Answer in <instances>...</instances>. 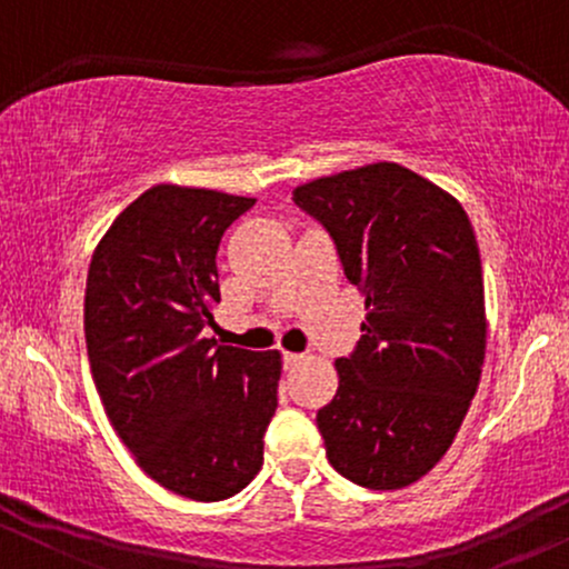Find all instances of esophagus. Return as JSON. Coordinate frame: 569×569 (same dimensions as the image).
<instances>
[{"label":"esophagus","mask_w":569,"mask_h":569,"mask_svg":"<svg viewBox=\"0 0 569 569\" xmlns=\"http://www.w3.org/2000/svg\"><path fill=\"white\" fill-rule=\"evenodd\" d=\"M305 361V356L302 352H289V350H283V363L286 367H297V363H302Z\"/></svg>","instance_id":"1"}]
</instances>
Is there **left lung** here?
I'll return each mask as SVG.
<instances>
[{
    "label": "left lung",
    "instance_id": "left-lung-1",
    "mask_svg": "<svg viewBox=\"0 0 569 569\" xmlns=\"http://www.w3.org/2000/svg\"><path fill=\"white\" fill-rule=\"evenodd\" d=\"M335 238L345 276L367 299L339 388L318 409L326 457L367 489H403L452 447L487 350L481 257L457 198L398 162L293 189Z\"/></svg>",
    "mask_w": 569,
    "mask_h": 569
}]
</instances>
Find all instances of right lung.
Instances as JSON below:
<instances>
[{
  "instance_id": "add662e5",
  "label": "right lung",
  "mask_w": 569,
  "mask_h": 569,
  "mask_svg": "<svg viewBox=\"0 0 569 569\" xmlns=\"http://www.w3.org/2000/svg\"><path fill=\"white\" fill-rule=\"evenodd\" d=\"M253 198L158 184L96 246L84 342L109 422L149 479L181 498L240 492L264 460L278 407V350L202 337L219 302L221 234Z\"/></svg>"
}]
</instances>
